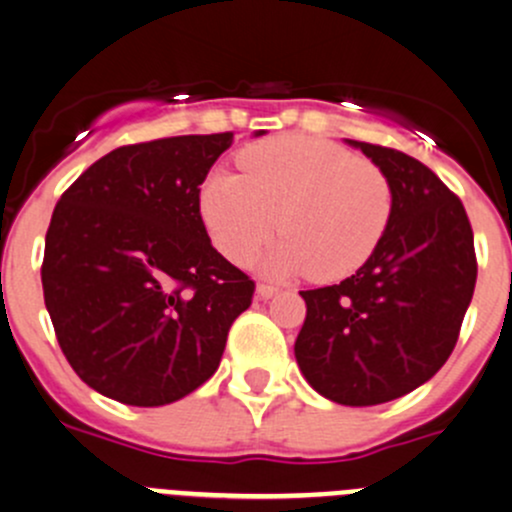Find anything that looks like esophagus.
<instances>
[{
    "instance_id": "1",
    "label": "esophagus",
    "mask_w": 512,
    "mask_h": 512,
    "mask_svg": "<svg viewBox=\"0 0 512 512\" xmlns=\"http://www.w3.org/2000/svg\"><path fill=\"white\" fill-rule=\"evenodd\" d=\"M277 292H280V289H277V287H272V285H257V289H255L257 299H265V302H267V299H272V297H275Z\"/></svg>"
}]
</instances>
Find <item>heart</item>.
Here are the masks:
<instances>
[{"label":"heart","instance_id":"1","mask_svg":"<svg viewBox=\"0 0 512 512\" xmlns=\"http://www.w3.org/2000/svg\"><path fill=\"white\" fill-rule=\"evenodd\" d=\"M237 160L242 173L215 168L200 185V218L235 265L282 227L287 237L262 262L267 275L312 270L334 282L364 267L384 240L394 195L369 160L299 133L252 143Z\"/></svg>","mask_w":512,"mask_h":512}]
</instances>
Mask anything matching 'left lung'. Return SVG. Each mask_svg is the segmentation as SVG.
Segmentation results:
<instances>
[{
	"label": "left lung",
	"instance_id": "left-lung-1",
	"mask_svg": "<svg viewBox=\"0 0 512 512\" xmlns=\"http://www.w3.org/2000/svg\"><path fill=\"white\" fill-rule=\"evenodd\" d=\"M386 175L394 210L356 275L307 289L299 371L342 406H376L426 384L451 356L476 289L473 230L461 200L421 160L347 141Z\"/></svg>",
	"mask_w": 512,
	"mask_h": 512
}]
</instances>
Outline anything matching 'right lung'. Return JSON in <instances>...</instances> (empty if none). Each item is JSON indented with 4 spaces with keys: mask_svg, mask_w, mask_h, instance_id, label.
Instances as JSON below:
<instances>
[{
    "mask_svg": "<svg viewBox=\"0 0 512 512\" xmlns=\"http://www.w3.org/2000/svg\"><path fill=\"white\" fill-rule=\"evenodd\" d=\"M230 143L232 133H213L121 146L56 203L46 312L71 369L98 394L165 406L218 369L255 292L200 218V185Z\"/></svg>",
    "mask_w": 512,
    "mask_h": 512,
    "instance_id": "right-lung-1",
    "label": "right lung"
}]
</instances>
